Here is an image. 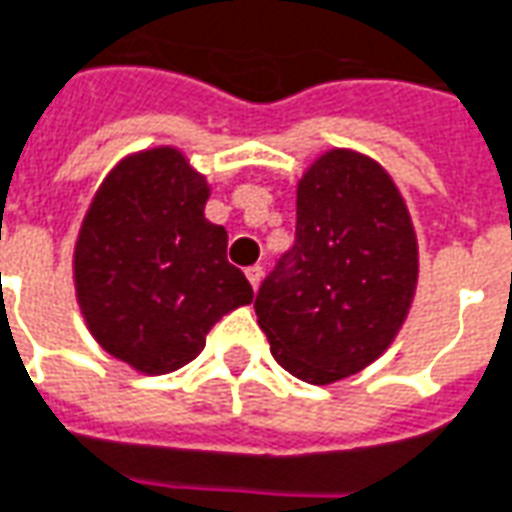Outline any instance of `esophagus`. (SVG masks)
<instances>
[{
	"instance_id": "1",
	"label": "esophagus",
	"mask_w": 512,
	"mask_h": 512,
	"mask_svg": "<svg viewBox=\"0 0 512 512\" xmlns=\"http://www.w3.org/2000/svg\"><path fill=\"white\" fill-rule=\"evenodd\" d=\"M245 276H248L250 287H253V290H259V284H262V276H264L262 264H253V267H248V270H245Z\"/></svg>"
}]
</instances>
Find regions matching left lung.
<instances>
[{"mask_svg":"<svg viewBox=\"0 0 512 512\" xmlns=\"http://www.w3.org/2000/svg\"><path fill=\"white\" fill-rule=\"evenodd\" d=\"M415 284L418 242L396 183L368 155L329 150L298 183L295 245L253 306L278 365L331 384L382 357Z\"/></svg>","mask_w":512,"mask_h":512,"instance_id":"left-lung-1","label":"left lung"}]
</instances>
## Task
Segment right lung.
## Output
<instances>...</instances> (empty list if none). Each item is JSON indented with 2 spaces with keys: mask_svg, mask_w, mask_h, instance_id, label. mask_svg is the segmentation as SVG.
I'll list each match as a JSON object with an SVG mask.
<instances>
[{
  "mask_svg": "<svg viewBox=\"0 0 512 512\" xmlns=\"http://www.w3.org/2000/svg\"><path fill=\"white\" fill-rule=\"evenodd\" d=\"M206 178L175 147L119 161L91 200L74 287L88 331L147 376L183 368L222 315L253 301L228 234L203 217Z\"/></svg>",
  "mask_w": 512,
  "mask_h": 512,
  "instance_id": "obj_1",
  "label": "right lung"
}]
</instances>
